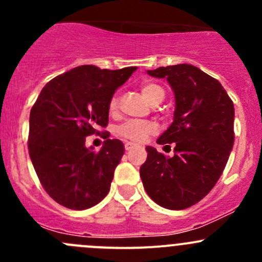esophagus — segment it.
<instances>
[{"instance_id": "esophagus-1", "label": "esophagus", "mask_w": 262, "mask_h": 262, "mask_svg": "<svg viewBox=\"0 0 262 262\" xmlns=\"http://www.w3.org/2000/svg\"><path fill=\"white\" fill-rule=\"evenodd\" d=\"M133 147H134V143H130V142H126V143L124 144V148H125V150H130Z\"/></svg>"}]
</instances>
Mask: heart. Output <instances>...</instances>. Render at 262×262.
Wrapping results in <instances>:
<instances>
[{"label":"heart","instance_id":"heart-1","mask_svg":"<svg viewBox=\"0 0 262 262\" xmlns=\"http://www.w3.org/2000/svg\"><path fill=\"white\" fill-rule=\"evenodd\" d=\"M142 94L152 105L160 104L165 97V91L162 87L153 82H144L141 86ZM110 114H115L118 112V99L114 96L110 100L109 104ZM157 132V125L153 121L147 120H128L116 128V134L126 141L134 143H142L147 141L150 136Z\"/></svg>","mask_w":262,"mask_h":262}]
</instances>
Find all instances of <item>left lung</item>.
Masks as SVG:
<instances>
[{"mask_svg":"<svg viewBox=\"0 0 262 262\" xmlns=\"http://www.w3.org/2000/svg\"><path fill=\"white\" fill-rule=\"evenodd\" d=\"M148 75L167 78L175 92L173 123L157 139L165 147L173 143V156L146 147L139 173L153 202L186 209L209 194L226 167L234 142L233 102L219 81L191 64L160 67Z\"/></svg>","mask_w":262,"mask_h":262,"instance_id":"left-lung-1","label":"left lung"}]
</instances>
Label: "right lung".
Listing matches in <instances>:
<instances>
[{"label": "right lung", "mask_w": 262, "mask_h": 262, "mask_svg": "<svg viewBox=\"0 0 262 262\" xmlns=\"http://www.w3.org/2000/svg\"><path fill=\"white\" fill-rule=\"evenodd\" d=\"M137 67L100 70L80 66L50 80L30 110L28 147L41 186L58 204L83 210L110 190L124 155L119 139H106L99 152L84 146L109 123L115 90Z\"/></svg>", "instance_id": "obj_1"}]
</instances>
